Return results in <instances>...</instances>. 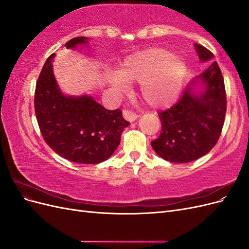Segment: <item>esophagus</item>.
<instances>
[{"label":"esophagus","mask_w":249,"mask_h":249,"mask_svg":"<svg viewBox=\"0 0 249 249\" xmlns=\"http://www.w3.org/2000/svg\"><path fill=\"white\" fill-rule=\"evenodd\" d=\"M123 115H124V119H126L127 122H130V123L135 122V120L138 118V115L136 114V113H134V112L129 111V110H124L123 111Z\"/></svg>","instance_id":"1"}]
</instances>
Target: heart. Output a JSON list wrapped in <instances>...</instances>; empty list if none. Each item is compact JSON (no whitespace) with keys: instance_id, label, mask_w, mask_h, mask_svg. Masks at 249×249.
<instances>
[{"instance_id":"1","label":"heart","mask_w":249,"mask_h":249,"mask_svg":"<svg viewBox=\"0 0 249 249\" xmlns=\"http://www.w3.org/2000/svg\"><path fill=\"white\" fill-rule=\"evenodd\" d=\"M187 72L185 60L163 49H149L129 56L120 64L110 84L124 90L126 83H140V93L149 106L166 108L182 91Z\"/></svg>"}]
</instances>
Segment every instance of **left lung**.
<instances>
[{"mask_svg": "<svg viewBox=\"0 0 249 249\" xmlns=\"http://www.w3.org/2000/svg\"><path fill=\"white\" fill-rule=\"evenodd\" d=\"M201 62L214 55L195 43ZM190 83L179 101L158 113L162 124L160 136L152 141L158 156L173 163H188L205 156L220 137L227 112L224 81L216 61ZM200 85L201 90H197ZM199 87V86H198Z\"/></svg>", "mask_w": 249, "mask_h": 249, "instance_id": "obj_1", "label": "left lung"}]
</instances>
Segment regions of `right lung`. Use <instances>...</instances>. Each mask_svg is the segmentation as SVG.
<instances>
[{"instance_id":"obj_1","label":"right lung","mask_w":249,"mask_h":249,"mask_svg":"<svg viewBox=\"0 0 249 249\" xmlns=\"http://www.w3.org/2000/svg\"><path fill=\"white\" fill-rule=\"evenodd\" d=\"M87 37H74L66 49L87 44ZM52 54L36 83L34 106L42 137L64 159L81 164L106 161L120 143L124 127L130 124L119 109L107 110L92 96H67L60 90L53 72Z\"/></svg>"}]
</instances>
